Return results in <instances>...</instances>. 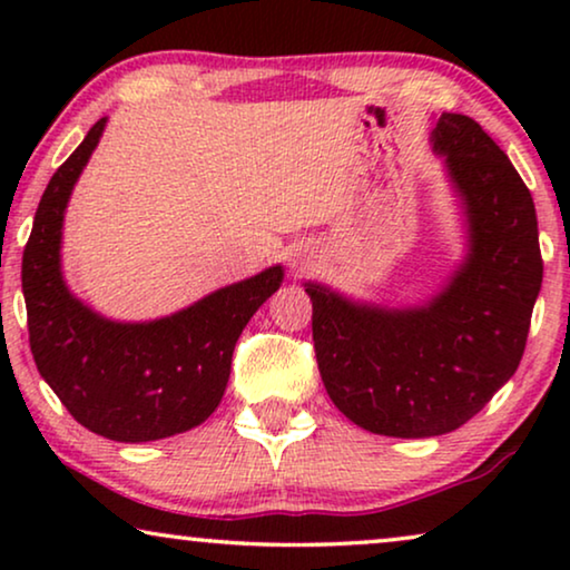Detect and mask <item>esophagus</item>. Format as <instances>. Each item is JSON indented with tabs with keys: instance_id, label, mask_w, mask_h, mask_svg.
<instances>
[{
	"instance_id": "obj_1",
	"label": "esophagus",
	"mask_w": 570,
	"mask_h": 570,
	"mask_svg": "<svg viewBox=\"0 0 570 570\" xmlns=\"http://www.w3.org/2000/svg\"><path fill=\"white\" fill-rule=\"evenodd\" d=\"M293 262V267H301L303 269V264H306V262H301V259H291Z\"/></svg>"
}]
</instances>
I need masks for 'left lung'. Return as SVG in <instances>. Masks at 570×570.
<instances>
[{
  "label": "left lung",
  "mask_w": 570,
  "mask_h": 570,
  "mask_svg": "<svg viewBox=\"0 0 570 570\" xmlns=\"http://www.w3.org/2000/svg\"><path fill=\"white\" fill-rule=\"evenodd\" d=\"M431 145L466 225L449 283L407 308L306 283L326 394L355 425L394 439L451 433L493 400L519 368L542 287L534 202L505 153L462 114H443Z\"/></svg>",
  "instance_id": "1"
}]
</instances>
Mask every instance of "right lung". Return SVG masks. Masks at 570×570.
<instances>
[{
	"label": "right lung",
	"instance_id": "1",
	"mask_svg": "<svg viewBox=\"0 0 570 570\" xmlns=\"http://www.w3.org/2000/svg\"><path fill=\"white\" fill-rule=\"evenodd\" d=\"M96 121L61 163L36 209L22 252V295L38 373L77 423L121 443L191 431L213 415L236 342L283 285L279 264L155 322H114L75 298L61 275V228L72 189L100 142Z\"/></svg>",
	"mask_w": 570,
	"mask_h": 570
}]
</instances>
